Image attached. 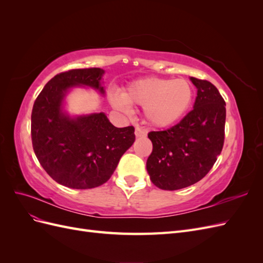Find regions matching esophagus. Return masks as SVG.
Returning <instances> with one entry per match:
<instances>
[{
  "mask_svg": "<svg viewBox=\"0 0 263 263\" xmlns=\"http://www.w3.org/2000/svg\"><path fill=\"white\" fill-rule=\"evenodd\" d=\"M135 135H136V137H146L147 132L146 129L141 128V127H136V129H135Z\"/></svg>",
  "mask_w": 263,
  "mask_h": 263,
  "instance_id": "esophagus-1",
  "label": "esophagus"
}]
</instances>
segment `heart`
I'll return each instance as SVG.
<instances>
[{"label":"heart","instance_id":"obj_1","mask_svg":"<svg viewBox=\"0 0 263 263\" xmlns=\"http://www.w3.org/2000/svg\"><path fill=\"white\" fill-rule=\"evenodd\" d=\"M194 97L193 86L185 79L145 78L132 82L123 95L112 93L113 106L124 112L130 104L144 106L147 122L156 127H169L186 114Z\"/></svg>","mask_w":263,"mask_h":263}]
</instances>
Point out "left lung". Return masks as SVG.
Wrapping results in <instances>:
<instances>
[{
	"label": "left lung",
	"mask_w": 263,
	"mask_h": 263,
	"mask_svg": "<svg viewBox=\"0 0 263 263\" xmlns=\"http://www.w3.org/2000/svg\"><path fill=\"white\" fill-rule=\"evenodd\" d=\"M190 79L197 89L193 109L170 128L148 134L153 153L147 171L151 182L161 190H180L202 180L224 146V99L210 81Z\"/></svg>",
	"instance_id": "left-lung-1"
}]
</instances>
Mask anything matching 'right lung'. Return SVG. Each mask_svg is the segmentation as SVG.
<instances>
[{
    "label": "right lung",
    "instance_id": "right-lung-1",
    "mask_svg": "<svg viewBox=\"0 0 263 263\" xmlns=\"http://www.w3.org/2000/svg\"><path fill=\"white\" fill-rule=\"evenodd\" d=\"M100 68L73 69L54 76L31 110V142L45 171L59 184L93 189L112 177L119 159L135 141L133 126L117 128L104 113L70 117L63 99L71 87L85 85L104 94Z\"/></svg>",
    "mask_w": 263,
    "mask_h": 263
}]
</instances>
